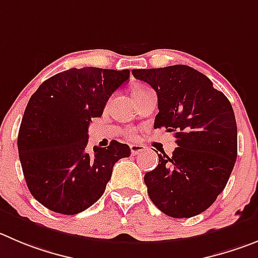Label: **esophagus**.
Returning a JSON list of instances; mask_svg holds the SVG:
<instances>
[{
    "mask_svg": "<svg viewBox=\"0 0 258 258\" xmlns=\"http://www.w3.org/2000/svg\"><path fill=\"white\" fill-rule=\"evenodd\" d=\"M130 149H131L132 155H137V154H140V153H143V151H145L146 146L141 145V144H132V145H130Z\"/></svg>",
    "mask_w": 258,
    "mask_h": 258,
    "instance_id": "34e87169",
    "label": "esophagus"
}]
</instances>
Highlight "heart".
I'll list each match as a JSON object with an SVG mask.
<instances>
[{"instance_id": "heart-1", "label": "heart", "mask_w": 258, "mask_h": 258, "mask_svg": "<svg viewBox=\"0 0 258 258\" xmlns=\"http://www.w3.org/2000/svg\"><path fill=\"white\" fill-rule=\"evenodd\" d=\"M140 89H144V88H141V86H137V88H135V89H134V91H136V90H140ZM128 136H130V137H132V136H134V132H132V131H128Z\"/></svg>"}]
</instances>
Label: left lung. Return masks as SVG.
<instances>
[{
    "mask_svg": "<svg viewBox=\"0 0 258 258\" xmlns=\"http://www.w3.org/2000/svg\"><path fill=\"white\" fill-rule=\"evenodd\" d=\"M158 95L154 127L174 132L178 148L158 154L144 177L154 205L172 218H192L215 202L237 159V122L228 98L186 64L132 70Z\"/></svg>",
    "mask_w": 258,
    "mask_h": 258,
    "instance_id": "obj_1",
    "label": "left lung"
}]
</instances>
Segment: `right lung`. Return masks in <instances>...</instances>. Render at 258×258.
Returning <instances> with one entry per match:
<instances>
[{
	"mask_svg": "<svg viewBox=\"0 0 258 258\" xmlns=\"http://www.w3.org/2000/svg\"><path fill=\"white\" fill-rule=\"evenodd\" d=\"M130 79V70L70 69L31 95L18 136L19 158L30 194L54 213L75 215L104 194L115 163L131 154L113 140L88 151L91 118Z\"/></svg>",
	"mask_w": 258,
	"mask_h": 258,
	"instance_id": "1",
	"label": "right lung"
}]
</instances>
